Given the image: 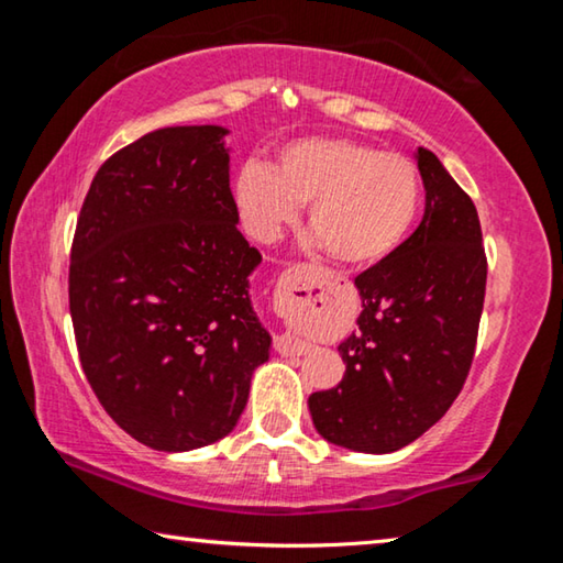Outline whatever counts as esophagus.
<instances>
[{
  "instance_id": "esophagus-1",
  "label": "esophagus",
  "mask_w": 563,
  "mask_h": 563,
  "mask_svg": "<svg viewBox=\"0 0 563 563\" xmlns=\"http://www.w3.org/2000/svg\"><path fill=\"white\" fill-rule=\"evenodd\" d=\"M288 285H290V273H285L280 283H278V290L280 288L285 290ZM273 345H275V350L280 352V355H302V352L310 350V342L295 338L292 332H278V335L273 338Z\"/></svg>"
}]
</instances>
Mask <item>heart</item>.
Segmentation results:
<instances>
[{"label": "heart", "instance_id": "heart-1", "mask_svg": "<svg viewBox=\"0 0 563 563\" xmlns=\"http://www.w3.org/2000/svg\"><path fill=\"white\" fill-rule=\"evenodd\" d=\"M241 223L273 243L310 203V225L332 258L373 265L393 255L412 231L422 180L402 154L352 139H300L278 151L271 168L247 161L233 186Z\"/></svg>", "mask_w": 563, "mask_h": 563}]
</instances>
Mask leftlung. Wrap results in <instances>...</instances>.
I'll return each instance as SVG.
<instances>
[{
  "mask_svg": "<svg viewBox=\"0 0 563 563\" xmlns=\"http://www.w3.org/2000/svg\"><path fill=\"white\" fill-rule=\"evenodd\" d=\"M424 218L355 278L357 330L340 342L342 383L308 399L328 442L397 452L440 422L470 375L487 290V255L472 198L432 151L417 148Z\"/></svg>",
  "mask_w": 563,
  "mask_h": 563,
  "instance_id": "1",
  "label": "left lung"
}]
</instances>
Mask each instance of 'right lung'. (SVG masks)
<instances>
[{
	"label": "right lung",
	"mask_w": 563,
	"mask_h": 563,
	"mask_svg": "<svg viewBox=\"0 0 563 563\" xmlns=\"http://www.w3.org/2000/svg\"><path fill=\"white\" fill-rule=\"evenodd\" d=\"M221 126L151 131L107 158L71 243L69 310L101 407L133 440L188 452L243 415L271 335L247 298Z\"/></svg>",
	"instance_id": "right-lung-1"
}]
</instances>
